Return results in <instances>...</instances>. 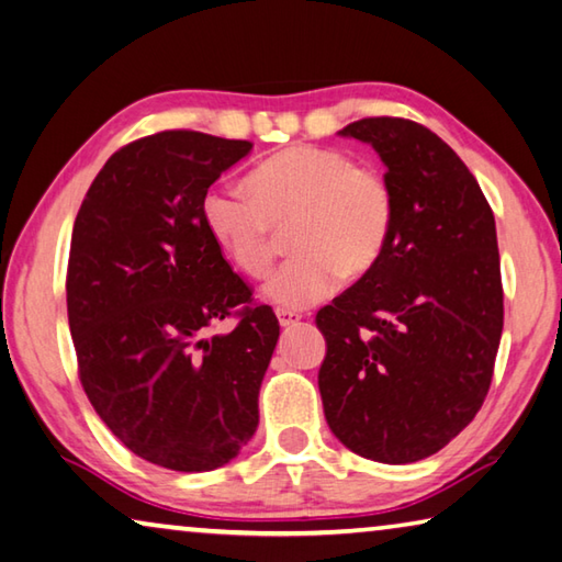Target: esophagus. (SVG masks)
I'll use <instances>...</instances> for the list:
<instances>
[{
  "instance_id": "esophagus-1",
  "label": "esophagus",
  "mask_w": 562,
  "mask_h": 562,
  "mask_svg": "<svg viewBox=\"0 0 562 562\" xmlns=\"http://www.w3.org/2000/svg\"><path fill=\"white\" fill-rule=\"evenodd\" d=\"M278 319H280V324H282V326H292V324H297V322L302 319V314H300V312H294V310L278 307Z\"/></svg>"
}]
</instances>
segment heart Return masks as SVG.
I'll use <instances>...</instances> for the list:
<instances>
[{"label": "heart", "instance_id": "obj_1", "mask_svg": "<svg viewBox=\"0 0 562 562\" xmlns=\"http://www.w3.org/2000/svg\"><path fill=\"white\" fill-rule=\"evenodd\" d=\"M251 196L211 189L201 218L221 252L248 274L265 278L290 233L292 258L265 284L284 310L329 297L339 278H363L381 262L395 226V199L383 175L339 149L297 145L255 167Z\"/></svg>", "mask_w": 562, "mask_h": 562}]
</instances>
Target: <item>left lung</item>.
I'll return each instance as SVG.
<instances>
[{"label": "left lung", "mask_w": 562, "mask_h": 562, "mask_svg": "<svg viewBox=\"0 0 562 562\" xmlns=\"http://www.w3.org/2000/svg\"><path fill=\"white\" fill-rule=\"evenodd\" d=\"M339 135L379 151L395 226L381 262L316 312L324 415L351 452L417 462L474 420L492 385L504 329L494 213L425 125L363 117Z\"/></svg>", "instance_id": "8db88e82"}]
</instances>
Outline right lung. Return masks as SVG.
<instances>
[{
	"mask_svg": "<svg viewBox=\"0 0 562 562\" xmlns=\"http://www.w3.org/2000/svg\"><path fill=\"white\" fill-rule=\"evenodd\" d=\"M250 149L193 130L130 142L74 223L66 302L78 379L127 450L175 472L223 467L258 430L280 322L201 218L211 183ZM228 315L237 329L211 335Z\"/></svg>",
	"mask_w": 562,
	"mask_h": 562,
	"instance_id": "add662e5",
	"label": "right lung"
}]
</instances>
